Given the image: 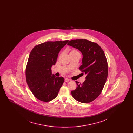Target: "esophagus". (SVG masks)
<instances>
[{
	"label": "esophagus",
	"mask_w": 133,
	"mask_h": 133,
	"mask_svg": "<svg viewBox=\"0 0 133 133\" xmlns=\"http://www.w3.org/2000/svg\"><path fill=\"white\" fill-rule=\"evenodd\" d=\"M69 79H68V78H66L65 79V82H69Z\"/></svg>",
	"instance_id": "esophagus-1"
}]
</instances>
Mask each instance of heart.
Here are the masks:
<instances>
[{
	"mask_svg": "<svg viewBox=\"0 0 133 133\" xmlns=\"http://www.w3.org/2000/svg\"><path fill=\"white\" fill-rule=\"evenodd\" d=\"M72 51H77L76 50H72L71 52H72Z\"/></svg>",
	"mask_w": 133,
	"mask_h": 133,
	"instance_id": "heart-1",
	"label": "heart"
}]
</instances>
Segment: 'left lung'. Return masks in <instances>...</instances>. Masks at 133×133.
<instances>
[{
  "label": "left lung",
  "instance_id": "1",
  "mask_svg": "<svg viewBox=\"0 0 133 133\" xmlns=\"http://www.w3.org/2000/svg\"><path fill=\"white\" fill-rule=\"evenodd\" d=\"M67 45L82 53V65L79 69L86 75L82 84L76 81L77 88L71 94L81 103L91 102L101 94L107 79L108 67L104 52L97 43L86 39L72 40Z\"/></svg>",
  "mask_w": 133,
  "mask_h": 133
}]
</instances>
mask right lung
Returning <instances> with one entry per match:
<instances>
[{"mask_svg":"<svg viewBox=\"0 0 133 133\" xmlns=\"http://www.w3.org/2000/svg\"><path fill=\"white\" fill-rule=\"evenodd\" d=\"M68 42L47 41L35 46L30 53L26 68V82L33 94L40 101L55 99L63 85L64 78L52 74L51 67Z\"/></svg>","mask_w":133,"mask_h":133,"instance_id":"1","label":"right lung"}]
</instances>
